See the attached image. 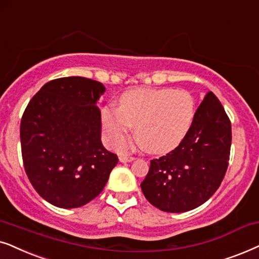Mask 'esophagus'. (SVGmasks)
I'll use <instances>...</instances> for the list:
<instances>
[{"mask_svg": "<svg viewBox=\"0 0 259 259\" xmlns=\"http://www.w3.org/2000/svg\"><path fill=\"white\" fill-rule=\"evenodd\" d=\"M120 162H123V163H125V162H132L135 160V157L134 156H127V155H120L118 157Z\"/></svg>", "mask_w": 259, "mask_h": 259, "instance_id": "obj_1", "label": "esophagus"}]
</instances>
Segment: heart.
Segmentation results:
<instances>
[{
  "label": "heart",
  "mask_w": 259,
  "mask_h": 259,
  "mask_svg": "<svg viewBox=\"0 0 259 259\" xmlns=\"http://www.w3.org/2000/svg\"><path fill=\"white\" fill-rule=\"evenodd\" d=\"M194 118V101L185 90L139 88L124 92L119 106L101 111L104 139L110 146L125 140L132 126L144 149L165 154L185 139Z\"/></svg>",
  "instance_id": "obj_1"
}]
</instances>
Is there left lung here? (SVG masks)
<instances>
[{"mask_svg": "<svg viewBox=\"0 0 259 259\" xmlns=\"http://www.w3.org/2000/svg\"><path fill=\"white\" fill-rule=\"evenodd\" d=\"M231 141L229 117L219 99L208 92L181 143L165 156L150 161L141 184L146 199L170 213L199 207L214 194L225 177Z\"/></svg>", "mask_w": 259, "mask_h": 259, "instance_id": "left-lung-1", "label": "left lung"}]
</instances>
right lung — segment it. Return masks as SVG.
I'll return each instance as SVG.
<instances>
[{"mask_svg": "<svg viewBox=\"0 0 259 259\" xmlns=\"http://www.w3.org/2000/svg\"><path fill=\"white\" fill-rule=\"evenodd\" d=\"M102 82L54 79L30 99L20 126L22 160L35 191L50 204L75 208L103 191L118 162L102 144L97 101Z\"/></svg>", "mask_w": 259, "mask_h": 259, "instance_id": "1", "label": "right lung"}]
</instances>
